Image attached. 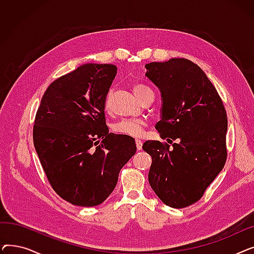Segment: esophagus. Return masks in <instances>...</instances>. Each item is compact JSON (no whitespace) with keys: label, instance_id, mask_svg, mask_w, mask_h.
<instances>
[{"label":"esophagus","instance_id":"esophagus-1","mask_svg":"<svg viewBox=\"0 0 254 254\" xmlns=\"http://www.w3.org/2000/svg\"><path fill=\"white\" fill-rule=\"evenodd\" d=\"M136 145H137V149L141 150L142 149V145H143L142 140L141 139H136Z\"/></svg>","mask_w":254,"mask_h":254}]
</instances>
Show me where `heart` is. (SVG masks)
<instances>
[{
    "instance_id": "heart-1",
    "label": "heart",
    "mask_w": 254,
    "mask_h": 254,
    "mask_svg": "<svg viewBox=\"0 0 254 254\" xmlns=\"http://www.w3.org/2000/svg\"><path fill=\"white\" fill-rule=\"evenodd\" d=\"M132 90L136 93V96L140 101H142L149 92H152V90L144 84L141 83H135L132 85ZM109 100L110 95L106 96L105 98V108H109ZM145 127L144 120L141 119H122L119 120L113 126V130L116 134L125 135V136H130V137H139L142 135L143 129Z\"/></svg>"
}]
</instances>
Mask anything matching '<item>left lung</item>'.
<instances>
[{"mask_svg": "<svg viewBox=\"0 0 254 254\" xmlns=\"http://www.w3.org/2000/svg\"><path fill=\"white\" fill-rule=\"evenodd\" d=\"M147 77L161 90L162 139L146 141L152 157L148 180L161 201L172 208L197 202L226 161L228 119L216 88L204 71L186 59L145 64Z\"/></svg>", "mask_w": 254, "mask_h": 254, "instance_id": "left-lung-1", "label": "left lung"}]
</instances>
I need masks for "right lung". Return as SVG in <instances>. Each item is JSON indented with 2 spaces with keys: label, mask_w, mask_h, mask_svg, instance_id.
Returning <instances> with one entry per match:
<instances>
[{
  "label": "right lung",
  "mask_w": 254,
  "mask_h": 254,
  "mask_svg": "<svg viewBox=\"0 0 254 254\" xmlns=\"http://www.w3.org/2000/svg\"><path fill=\"white\" fill-rule=\"evenodd\" d=\"M116 73L111 64L78 66L48 86L36 114L34 146L47 179L76 206L102 204L137 150L135 139L106 126L105 98Z\"/></svg>",
  "instance_id": "1"
}]
</instances>
